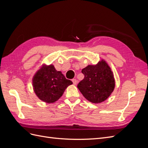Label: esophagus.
Segmentation results:
<instances>
[{"label": "esophagus", "mask_w": 148, "mask_h": 148, "mask_svg": "<svg viewBox=\"0 0 148 148\" xmlns=\"http://www.w3.org/2000/svg\"><path fill=\"white\" fill-rule=\"evenodd\" d=\"M72 82H73V84L76 85V84H77V80L76 79H72Z\"/></svg>", "instance_id": "1"}]
</instances>
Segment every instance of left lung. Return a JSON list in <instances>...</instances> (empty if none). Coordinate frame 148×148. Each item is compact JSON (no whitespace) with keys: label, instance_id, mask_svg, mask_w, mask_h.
Instances as JSON below:
<instances>
[{"label":"left lung","instance_id":"left-lung-1","mask_svg":"<svg viewBox=\"0 0 148 148\" xmlns=\"http://www.w3.org/2000/svg\"><path fill=\"white\" fill-rule=\"evenodd\" d=\"M84 77L78 88L87 100L95 104L106 101L115 88L112 71L104 60L96 65H88L82 70Z\"/></svg>","mask_w":148,"mask_h":148}]
</instances>
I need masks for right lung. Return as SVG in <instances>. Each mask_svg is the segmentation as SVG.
I'll use <instances>...</instances> for the list:
<instances>
[{
  "mask_svg": "<svg viewBox=\"0 0 148 148\" xmlns=\"http://www.w3.org/2000/svg\"><path fill=\"white\" fill-rule=\"evenodd\" d=\"M61 71H57L52 65H43L34 76V91L39 99L53 103L62 96L67 86L72 84Z\"/></svg>",
  "mask_w": 148,
  "mask_h": 148,
  "instance_id": "obj_1",
  "label": "right lung"
}]
</instances>
